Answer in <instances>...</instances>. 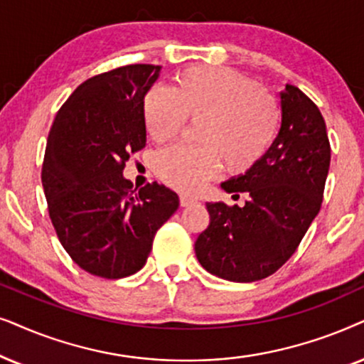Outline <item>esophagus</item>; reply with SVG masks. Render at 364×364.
<instances>
[{
  "instance_id": "obj_1",
  "label": "esophagus",
  "mask_w": 364,
  "mask_h": 364,
  "mask_svg": "<svg viewBox=\"0 0 364 364\" xmlns=\"http://www.w3.org/2000/svg\"><path fill=\"white\" fill-rule=\"evenodd\" d=\"M179 203H181V206H183V208H186V206L195 205L196 200H195V198L188 196V195H179Z\"/></svg>"
}]
</instances>
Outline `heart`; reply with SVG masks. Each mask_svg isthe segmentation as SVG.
I'll return each mask as SVG.
<instances>
[{
  "label": "heart",
  "instance_id": "heart-1",
  "mask_svg": "<svg viewBox=\"0 0 364 364\" xmlns=\"http://www.w3.org/2000/svg\"><path fill=\"white\" fill-rule=\"evenodd\" d=\"M149 138L166 143L185 121H200V148L171 146L156 156L164 183L196 191L220 169L245 173L264 156L279 128V109L250 77L228 68L193 66L174 77L171 90L151 88L143 103Z\"/></svg>",
  "mask_w": 364,
  "mask_h": 364
}]
</instances>
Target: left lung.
<instances>
[{"label":"left lung","instance_id":"left-lung-1","mask_svg":"<svg viewBox=\"0 0 364 364\" xmlns=\"http://www.w3.org/2000/svg\"><path fill=\"white\" fill-rule=\"evenodd\" d=\"M281 128L268 151L245 174L221 183L248 193L245 206L206 203L210 225L196 258L218 278L251 283L278 271L301 243L323 201L331 148L318 106L293 85L279 93Z\"/></svg>","mask_w":364,"mask_h":364}]
</instances>
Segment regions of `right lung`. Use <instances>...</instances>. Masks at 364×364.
<instances>
[{
	"label": "right lung",
	"instance_id": "1",
	"mask_svg": "<svg viewBox=\"0 0 364 364\" xmlns=\"http://www.w3.org/2000/svg\"><path fill=\"white\" fill-rule=\"evenodd\" d=\"M161 66L129 65L81 83L58 111L43 161L48 211L81 269L118 279L146 263L156 231L179 206L164 185L133 190L129 154L146 144L144 96Z\"/></svg>",
	"mask_w": 364,
	"mask_h": 364
}]
</instances>
